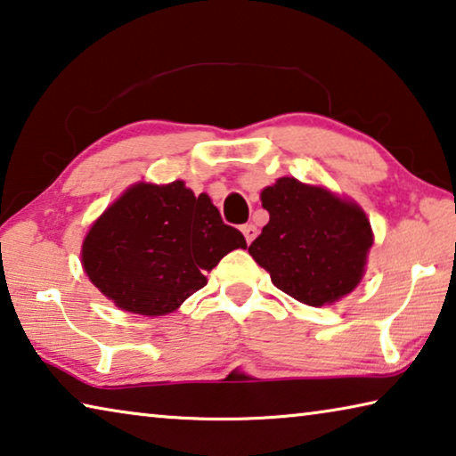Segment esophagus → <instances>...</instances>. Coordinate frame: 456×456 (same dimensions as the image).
Masks as SVG:
<instances>
[{
	"label": "esophagus",
	"instance_id": "34e87169",
	"mask_svg": "<svg viewBox=\"0 0 456 456\" xmlns=\"http://www.w3.org/2000/svg\"><path fill=\"white\" fill-rule=\"evenodd\" d=\"M241 231H243V235H245V241L248 243H251L257 237V227L256 225H251V223H248V225H243L241 227Z\"/></svg>",
	"mask_w": 456,
	"mask_h": 456
}]
</instances>
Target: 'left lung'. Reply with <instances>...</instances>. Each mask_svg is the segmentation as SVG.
I'll list each match as a JSON object with an SVG mask.
<instances>
[{"label":"left lung","instance_id":"8db88e82","mask_svg":"<svg viewBox=\"0 0 456 456\" xmlns=\"http://www.w3.org/2000/svg\"><path fill=\"white\" fill-rule=\"evenodd\" d=\"M270 221L249 245L273 286L308 306H324L355 290L373 245L370 219L357 202L278 178L262 191Z\"/></svg>","mask_w":456,"mask_h":456}]
</instances>
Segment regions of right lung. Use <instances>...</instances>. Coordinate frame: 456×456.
I'll use <instances>...</instances> for the list:
<instances>
[{"label":"right lung","instance_id":"right-lung-1","mask_svg":"<svg viewBox=\"0 0 456 456\" xmlns=\"http://www.w3.org/2000/svg\"><path fill=\"white\" fill-rule=\"evenodd\" d=\"M245 249L205 192L183 180L137 183L93 223L83 267L99 292L127 313L162 316L207 286V272L229 251Z\"/></svg>","mask_w":456,"mask_h":456}]
</instances>
